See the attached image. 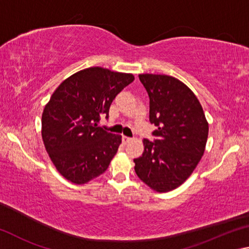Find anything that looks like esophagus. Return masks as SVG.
Returning <instances> with one entry per match:
<instances>
[{"instance_id":"esophagus-1","label":"esophagus","mask_w":249,"mask_h":249,"mask_svg":"<svg viewBox=\"0 0 249 249\" xmlns=\"http://www.w3.org/2000/svg\"><path fill=\"white\" fill-rule=\"evenodd\" d=\"M122 142H123L124 145H126V144H128V142H132V138H129L127 136H123L122 137Z\"/></svg>"}]
</instances>
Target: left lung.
Returning <instances> with one entry per match:
<instances>
[{
  "label": "left lung",
  "instance_id": "obj_1",
  "mask_svg": "<svg viewBox=\"0 0 249 249\" xmlns=\"http://www.w3.org/2000/svg\"><path fill=\"white\" fill-rule=\"evenodd\" d=\"M149 96V121L157 126L154 142L144 140V153L135 172L157 192L182 184L204 154L209 124L195 93L183 82L166 74H140Z\"/></svg>",
  "mask_w": 249,
  "mask_h": 249
}]
</instances>
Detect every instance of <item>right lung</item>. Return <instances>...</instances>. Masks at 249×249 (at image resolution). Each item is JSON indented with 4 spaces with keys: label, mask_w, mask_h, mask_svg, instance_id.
<instances>
[{
    "label": "right lung",
    "mask_w": 249,
    "mask_h": 249,
    "mask_svg": "<svg viewBox=\"0 0 249 249\" xmlns=\"http://www.w3.org/2000/svg\"><path fill=\"white\" fill-rule=\"evenodd\" d=\"M134 75L101 67L79 71L53 92L41 116V136L54 167L67 180L84 184L107 169L121 135L99 126Z\"/></svg>",
    "instance_id": "right-lung-1"
}]
</instances>
